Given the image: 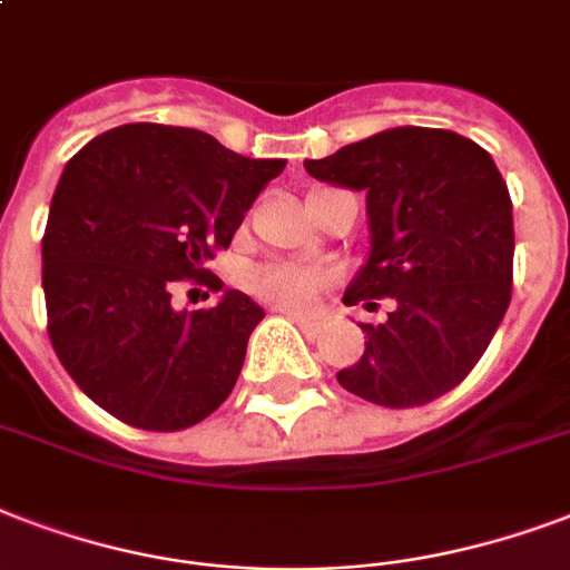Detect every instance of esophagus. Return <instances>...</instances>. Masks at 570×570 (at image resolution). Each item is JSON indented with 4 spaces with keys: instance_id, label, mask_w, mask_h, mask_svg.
I'll use <instances>...</instances> for the list:
<instances>
[{
    "instance_id": "esophagus-1",
    "label": "esophagus",
    "mask_w": 570,
    "mask_h": 570,
    "mask_svg": "<svg viewBox=\"0 0 570 570\" xmlns=\"http://www.w3.org/2000/svg\"><path fill=\"white\" fill-rule=\"evenodd\" d=\"M281 314L284 316H289V320H293L295 325H298V328H302L304 334H307V337H316V334L323 332L325 328V323L323 320H320V316H307V314H295V311H281Z\"/></svg>"
}]
</instances>
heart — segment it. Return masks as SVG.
Segmentation results:
<instances>
[{
  "label": "heart",
  "instance_id": "b5f03b06",
  "mask_svg": "<svg viewBox=\"0 0 570 570\" xmlns=\"http://www.w3.org/2000/svg\"><path fill=\"white\" fill-rule=\"evenodd\" d=\"M332 277L320 268L298 266V263H266L256 266L247 275V289L263 298V302L286 307V311H302L323 293Z\"/></svg>",
  "mask_w": 570,
  "mask_h": 570
}]
</instances>
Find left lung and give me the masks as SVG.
<instances>
[{"mask_svg": "<svg viewBox=\"0 0 570 570\" xmlns=\"http://www.w3.org/2000/svg\"><path fill=\"white\" fill-rule=\"evenodd\" d=\"M304 169L367 194L371 256L343 304L391 298L385 323H362L364 355L337 382L389 410L458 389L493 341L514 281L511 197L493 158L454 130L406 125Z\"/></svg>", "mask_w": 570, "mask_h": 570, "instance_id": "1", "label": "left lung"}]
</instances>
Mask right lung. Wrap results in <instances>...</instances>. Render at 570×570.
<instances>
[{"label": "right lung", "instance_id": "1", "mask_svg": "<svg viewBox=\"0 0 570 570\" xmlns=\"http://www.w3.org/2000/svg\"><path fill=\"white\" fill-rule=\"evenodd\" d=\"M284 167L155 121L107 130L68 160L41 238L47 332L101 410L169 433L227 401L263 307L227 289L215 307L179 314L173 284L224 289L208 259Z\"/></svg>", "mask_w": 570, "mask_h": 570}]
</instances>
